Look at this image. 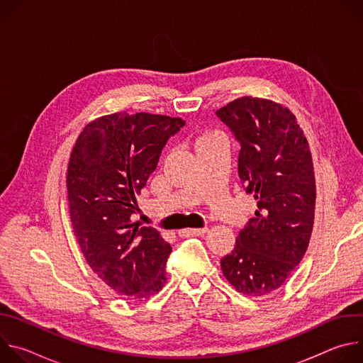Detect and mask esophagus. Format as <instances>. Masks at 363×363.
Masks as SVG:
<instances>
[{
	"mask_svg": "<svg viewBox=\"0 0 363 363\" xmlns=\"http://www.w3.org/2000/svg\"><path fill=\"white\" fill-rule=\"evenodd\" d=\"M206 231V228H185V230H181L178 234L179 237H196V235H203Z\"/></svg>",
	"mask_w": 363,
	"mask_h": 363,
	"instance_id": "1",
	"label": "esophagus"
}]
</instances>
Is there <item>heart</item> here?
Listing matches in <instances>:
<instances>
[{
    "label": "heart",
    "instance_id": "obj_1",
    "mask_svg": "<svg viewBox=\"0 0 363 363\" xmlns=\"http://www.w3.org/2000/svg\"><path fill=\"white\" fill-rule=\"evenodd\" d=\"M218 139H223V138L216 130H201L195 136V149H199V147L208 145L211 142H216Z\"/></svg>",
    "mask_w": 363,
    "mask_h": 363
}]
</instances>
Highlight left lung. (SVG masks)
Masks as SVG:
<instances>
[{"label":"left lung","mask_w":363,"mask_h":363,"mask_svg":"<svg viewBox=\"0 0 363 363\" xmlns=\"http://www.w3.org/2000/svg\"><path fill=\"white\" fill-rule=\"evenodd\" d=\"M217 115L241 143L238 175L257 201L255 217L221 260V270L238 293L267 296L301 262L313 231L312 153L296 116L274 100L238 97Z\"/></svg>","instance_id":"left-lung-1"}]
</instances>
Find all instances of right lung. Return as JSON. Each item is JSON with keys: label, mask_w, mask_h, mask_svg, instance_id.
<instances>
[{"label": "right lung", "mask_w": 363, "mask_h": 363, "mask_svg": "<svg viewBox=\"0 0 363 363\" xmlns=\"http://www.w3.org/2000/svg\"><path fill=\"white\" fill-rule=\"evenodd\" d=\"M181 118L126 112L105 115L80 132L67 167L69 213L87 264L112 290L140 300L167 283L171 245L130 216Z\"/></svg>", "instance_id": "right-lung-1"}]
</instances>
